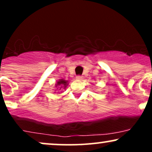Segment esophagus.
<instances>
[{
	"instance_id": "esophagus-1",
	"label": "esophagus",
	"mask_w": 152,
	"mask_h": 152,
	"mask_svg": "<svg viewBox=\"0 0 152 152\" xmlns=\"http://www.w3.org/2000/svg\"><path fill=\"white\" fill-rule=\"evenodd\" d=\"M76 78H77V79L81 80V79H82V76H81V75H78V76H76Z\"/></svg>"
}]
</instances>
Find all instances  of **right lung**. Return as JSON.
I'll return each instance as SVG.
<instances>
[{"label":"right lung","instance_id":"add662e5","mask_svg":"<svg viewBox=\"0 0 152 152\" xmlns=\"http://www.w3.org/2000/svg\"><path fill=\"white\" fill-rule=\"evenodd\" d=\"M66 86H67V81L64 79H60L58 82H57L56 84V87H57V88H60V89H61V88H65ZM58 86H59V87H58Z\"/></svg>","mask_w":152,"mask_h":152}]
</instances>
